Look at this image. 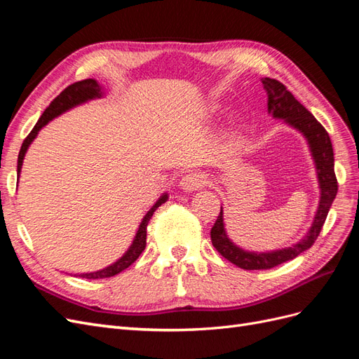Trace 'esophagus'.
Masks as SVG:
<instances>
[{"label": "esophagus", "mask_w": 359, "mask_h": 359, "mask_svg": "<svg viewBox=\"0 0 359 359\" xmlns=\"http://www.w3.org/2000/svg\"><path fill=\"white\" fill-rule=\"evenodd\" d=\"M208 184V177L205 175V172H191L187 173L186 177H182L180 181V187L184 191H194V190H201Z\"/></svg>", "instance_id": "34e87169"}]
</instances>
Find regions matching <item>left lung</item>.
Segmentation results:
<instances>
[{"mask_svg": "<svg viewBox=\"0 0 359 359\" xmlns=\"http://www.w3.org/2000/svg\"><path fill=\"white\" fill-rule=\"evenodd\" d=\"M262 83L268 93V111L276 118L285 119L286 123L298 128L307 137L314 161H316L322 194L318 214L314 217L313 226L306 238L295 245L271 253H250L233 245L224 232L223 210L220 208V214L211 229L212 245L224 259L243 269H271L295 259L298 255L309 250L318 240L323 223L327 220L328 211L337 196V190H339V182H337L334 172V151L327 130L293 97V94L286 88V85L271 78H264Z\"/></svg>", "mask_w": 359, "mask_h": 359, "instance_id": "1", "label": "left lung"}]
</instances>
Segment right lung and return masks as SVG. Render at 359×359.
Segmentation results:
<instances>
[{"label": "right lung", "instance_id": "1", "mask_svg": "<svg viewBox=\"0 0 359 359\" xmlns=\"http://www.w3.org/2000/svg\"><path fill=\"white\" fill-rule=\"evenodd\" d=\"M102 95V91H100V86L99 83H97L94 79H83V81H78L74 82L72 85H69L67 88H64L55 99H53L50 102V104L46 107L45 112L41 114V116L39 118L37 124L34 126V128L31 130L29 135L25 137L22 147H20V151H19V156H18V173L20 172V168H22V161H24V157H25V153L27 149L29 147V144L32 142V139H34L39 133V130L46 126L48 121H50L52 118L58 116L60 114L66 112L67 109H70V107L79 104L82 102H86V100H91L94 99V97H100ZM168 199V196L165 194V196H161V199L153 206L148 211V214L144 217L142 223H140L139 226V231L136 233V238L135 241L132 244V247L128 248V252L118 260V262H115L114 265L107 266L102 271H97V273H91V274H81L79 277L82 278H107V277H114L116 274L121 273V271H124L126 268H128L130 265H132L135 260L140 256V253L144 252V248L147 245V227H148V223L151 220V217H153L154 211L158 208V206L161 203H165Z\"/></svg>", "mask_w": 359, "mask_h": 359}]
</instances>
